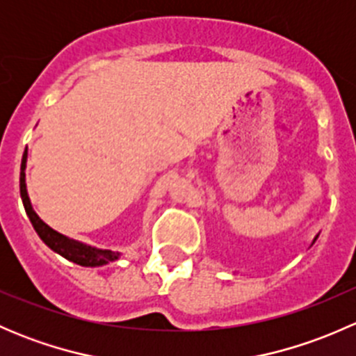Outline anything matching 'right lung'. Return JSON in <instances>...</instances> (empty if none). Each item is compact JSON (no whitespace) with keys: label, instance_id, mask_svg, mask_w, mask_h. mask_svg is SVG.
Wrapping results in <instances>:
<instances>
[{"label":"right lung","instance_id":"obj_1","mask_svg":"<svg viewBox=\"0 0 356 356\" xmlns=\"http://www.w3.org/2000/svg\"><path fill=\"white\" fill-rule=\"evenodd\" d=\"M25 161H27V149H25L22 158V167H20V196H22L24 208L25 211H27L29 218H31L32 227L35 229L39 238L51 248L53 251H56V253L62 254L67 260L74 261V264L82 265V267H99V265H105L108 264V261L117 260L118 253H113V251L110 250H96V248H89L81 245V243L70 241L65 236L53 231L49 225H46L44 222L38 217V213L32 210L31 201H29L27 196V189H25Z\"/></svg>","mask_w":356,"mask_h":356}]
</instances>
